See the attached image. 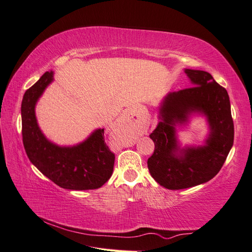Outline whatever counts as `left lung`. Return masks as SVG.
Wrapping results in <instances>:
<instances>
[{"instance_id": "1", "label": "left lung", "mask_w": 252, "mask_h": 252, "mask_svg": "<svg viewBox=\"0 0 252 252\" xmlns=\"http://www.w3.org/2000/svg\"><path fill=\"white\" fill-rule=\"evenodd\" d=\"M194 87L170 93L160 109L161 121L149 137L155 143L147 160L149 173L168 189H183L206 183L219 173L234 142V122L227 91L210 73L186 69ZM191 111L208 118L212 132L203 148L182 150L175 137V123H183Z\"/></svg>"}]
</instances>
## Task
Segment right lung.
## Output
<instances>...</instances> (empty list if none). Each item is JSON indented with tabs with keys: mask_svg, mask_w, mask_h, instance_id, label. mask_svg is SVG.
<instances>
[{
	"mask_svg": "<svg viewBox=\"0 0 252 252\" xmlns=\"http://www.w3.org/2000/svg\"><path fill=\"white\" fill-rule=\"evenodd\" d=\"M53 74L46 71L24 95L21 132L27 156L46 178L63 189H99L110 179L115 163V154L105 143L104 129L96 130L77 146L60 147L47 141L37 126L34 107L53 81Z\"/></svg>",
	"mask_w": 252,
	"mask_h": 252,
	"instance_id": "right-lung-1",
	"label": "right lung"
}]
</instances>
